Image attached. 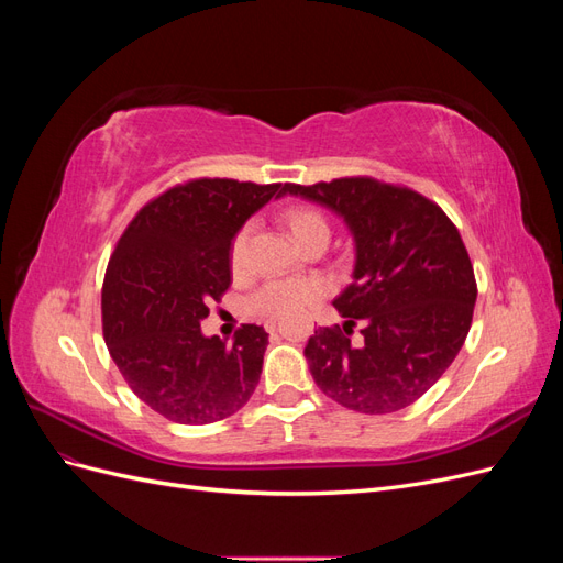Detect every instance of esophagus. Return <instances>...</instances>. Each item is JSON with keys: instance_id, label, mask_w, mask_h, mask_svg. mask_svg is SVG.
Wrapping results in <instances>:
<instances>
[{"instance_id": "34e87169", "label": "esophagus", "mask_w": 563, "mask_h": 563, "mask_svg": "<svg viewBox=\"0 0 563 563\" xmlns=\"http://www.w3.org/2000/svg\"><path fill=\"white\" fill-rule=\"evenodd\" d=\"M265 329H267L269 333H275V331H277V321H275V319H267V321H265Z\"/></svg>"}]
</instances>
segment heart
<instances>
[{"mask_svg":"<svg viewBox=\"0 0 563 563\" xmlns=\"http://www.w3.org/2000/svg\"><path fill=\"white\" fill-rule=\"evenodd\" d=\"M286 225L300 246L312 242L314 236H329V220L312 207L288 209ZM251 230L253 225L246 223L234 234L230 246V261L234 269H240L246 261ZM323 294H327V288L317 279H272L249 298V312L269 319L291 317L308 308V305L317 302Z\"/></svg>","mask_w":563,"mask_h":563,"instance_id":"1","label":"heart"}]
</instances>
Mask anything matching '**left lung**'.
<instances>
[{"instance_id": "left-lung-1", "label": "left lung", "mask_w": 563, "mask_h": 563, "mask_svg": "<svg viewBox=\"0 0 563 563\" xmlns=\"http://www.w3.org/2000/svg\"><path fill=\"white\" fill-rule=\"evenodd\" d=\"M345 220L352 284L333 300L343 327L310 335L305 360L323 395L383 416L411 406L453 364L472 327L476 282L457 228L434 201L376 178L294 185ZM363 323V343L349 335Z\"/></svg>"}]
</instances>
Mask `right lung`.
I'll return each mask as SVG.
<instances>
[{"instance_id": "obj_1", "label": "right lung", "mask_w": 563, "mask_h": 563, "mask_svg": "<svg viewBox=\"0 0 563 563\" xmlns=\"http://www.w3.org/2000/svg\"><path fill=\"white\" fill-rule=\"evenodd\" d=\"M282 183L199 178L176 185L135 213L108 263L103 335L133 395L180 422L223 420L261 380L267 333L244 323L228 345L201 333L209 302L232 282L230 246Z\"/></svg>"}]
</instances>
